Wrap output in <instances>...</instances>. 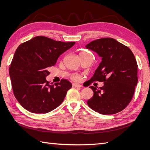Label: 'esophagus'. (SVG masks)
I'll return each mask as SVG.
<instances>
[{
    "label": "esophagus",
    "mask_w": 150,
    "mask_h": 150,
    "mask_svg": "<svg viewBox=\"0 0 150 150\" xmlns=\"http://www.w3.org/2000/svg\"><path fill=\"white\" fill-rule=\"evenodd\" d=\"M72 87L73 88H82L83 86L79 84H77V83H74L73 84H72Z\"/></svg>",
    "instance_id": "34e87169"
}]
</instances>
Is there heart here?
I'll use <instances>...</instances> for the list:
<instances>
[{"label":"heart","mask_w":150,"mask_h":150,"mask_svg":"<svg viewBox=\"0 0 150 150\" xmlns=\"http://www.w3.org/2000/svg\"><path fill=\"white\" fill-rule=\"evenodd\" d=\"M88 54V52H84V51H83V52H80L79 53V56H80V55H83V54ZM72 79H73L74 80H78L79 79V77L78 76H73L72 77Z\"/></svg>","instance_id":"b5f03b06"}]
</instances>
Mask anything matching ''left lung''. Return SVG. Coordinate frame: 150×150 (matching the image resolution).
<instances>
[{
    "label": "left lung",
    "mask_w": 150,
    "mask_h": 150,
    "mask_svg": "<svg viewBox=\"0 0 150 150\" xmlns=\"http://www.w3.org/2000/svg\"><path fill=\"white\" fill-rule=\"evenodd\" d=\"M101 61L89 81L104 82L103 87L90 86L93 96L90 108L102 115H112L128 105L138 83V65L130 49L112 38L94 40L86 46Z\"/></svg>",
    "instance_id": "1"
}]
</instances>
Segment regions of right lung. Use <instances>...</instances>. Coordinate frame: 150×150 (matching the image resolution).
Returning <instances> with one entry per match:
<instances>
[{
	"label": "right lung",
	"mask_w": 150,
	"mask_h": 150,
	"mask_svg": "<svg viewBox=\"0 0 150 150\" xmlns=\"http://www.w3.org/2000/svg\"><path fill=\"white\" fill-rule=\"evenodd\" d=\"M75 42L57 41L37 36L17 47L9 68L13 94L21 105L33 113H47L64 101L72 84L66 79L54 84L46 77L50 67Z\"/></svg>",
	"instance_id": "right-lung-1"
}]
</instances>
